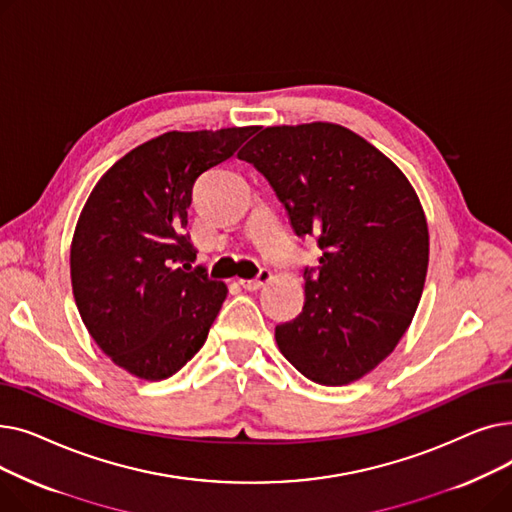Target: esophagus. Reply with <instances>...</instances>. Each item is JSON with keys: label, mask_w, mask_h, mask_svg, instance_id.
<instances>
[{"label": "esophagus", "mask_w": 512, "mask_h": 512, "mask_svg": "<svg viewBox=\"0 0 512 512\" xmlns=\"http://www.w3.org/2000/svg\"><path fill=\"white\" fill-rule=\"evenodd\" d=\"M270 278H272V272L267 270V267H259V272H257V276L253 280H238V282H240V286L245 288V290H257L265 282H270Z\"/></svg>", "instance_id": "1"}]
</instances>
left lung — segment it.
<instances>
[{
	"mask_svg": "<svg viewBox=\"0 0 512 512\" xmlns=\"http://www.w3.org/2000/svg\"><path fill=\"white\" fill-rule=\"evenodd\" d=\"M272 184L297 236H313L303 311L276 326L282 355L324 386L382 363L417 311L429 236L413 186L353 130L315 122L263 128L238 153Z\"/></svg>",
	"mask_w": 512,
	"mask_h": 512,
	"instance_id": "obj_1",
	"label": "left lung"
}]
</instances>
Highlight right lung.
Segmentation results:
<instances>
[{
	"label": "right lung",
	"instance_id": "1",
	"mask_svg": "<svg viewBox=\"0 0 512 512\" xmlns=\"http://www.w3.org/2000/svg\"><path fill=\"white\" fill-rule=\"evenodd\" d=\"M255 126L166 132L103 174L78 218L70 276L101 351L143 380H164L205 344L228 288L193 263L184 230L201 174L232 157Z\"/></svg>",
	"mask_w": 512,
	"mask_h": 512
}]
</instances>
